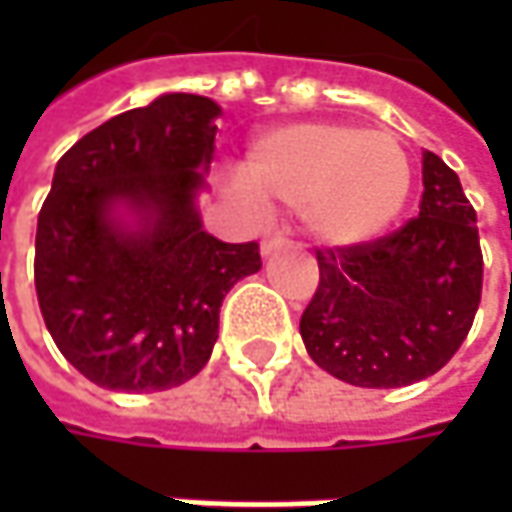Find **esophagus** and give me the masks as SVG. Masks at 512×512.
I'll list each match as a JSON object with an SVG mask.
<instances>
[{"instance_id": "1", "label": "esophagus", "mask_w": 512, "mask_h": 512, "mask_svg": "<svg viewBox=\"0 0 512 512\" xmlns=\"http://www.w3.org/2000/svg\"><path fill=\"white\" fill-rule=\"evenodd\" d=\"M282 247H287V239L282 233H276V236H267L265 242H262V253H265V256H273V253H279Z\"/></svg>"}]
</instances>
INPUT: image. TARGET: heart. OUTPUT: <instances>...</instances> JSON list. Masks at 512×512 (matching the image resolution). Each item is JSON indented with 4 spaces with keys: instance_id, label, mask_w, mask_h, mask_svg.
<instances>
[{
    "instance_id": "b5f03b06",
    "label": "heart",
    "mask_w": 512,
    "mask_h": 512,
    "mask_svg": "<svg viewBox=\"0 0 512 512\" xmlns=\"http://www.w3.org/2000/svg\"><path fill=\"white\" fill-rule=\"evenodd\" d=\"M410 159L387 130L302 122L259 136L242 165L262 205L299 207L313 239L362 245L384 233L410 196Z\"/></svg>"
}]
</instances>
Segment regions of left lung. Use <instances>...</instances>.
<instances>
[{
    "instance_id": "obj_1",
    "label": "left lung",
    "mask_w": 512,
    "mask_h": 512,
    "mask_svg": "<svg viewBox=\"0 0 512 512\" xmlns=\"http://www.w3.org/2000/svg\"><path fill=\"white\" fill-rule=\"evenodd\" d=\"M419 216L362 245L316 247L319 285L299 333L310 359L356 387H404L439 373L482 302L476 210L430 150Z\"/></svg>"
}]
</instances>
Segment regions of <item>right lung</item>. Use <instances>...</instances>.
<instances>
[{
	"label": "right lung",
	"mask_w": 512,
	"mask_h": 512,
	"mask_svg": "<svg viewBox=\"0 0 512 512\" xmlns=\"http://www.w3.org/2000/svg\"><path fill=\"white\" fill-rule=\"evenodd\" d=\"M219 113L207 96L165 93L85 133L56 165L33 282L56 347L99 387L193 379L219 339L225 293L262 267L259 242L210 236L196 210ZM116 204L137 213L136 231Z\"/></svg>",
	"instance_id": "obj_1"
}]
</instances>
